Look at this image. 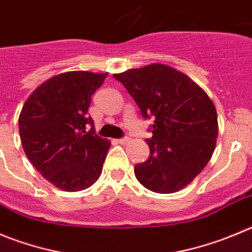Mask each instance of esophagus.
I'll return each instance as SVG.
<instances>
[{
	"label": "esophagus",
	"mask_w": 252,
	"mask_h": 252,
	"mask_svg": "<svg viewBox=\"0 0 252 252\" xmlns=\"http://www.w3.org/2000/svg\"><path fill=\"white\" fill-rule=\"evenodd\" d=\"M129 138H122V139H118L117 140V143H119V144H122V145H126V143H129Z\"/></svg>",
	"instance_id": "obj_1"
}]
</instances>
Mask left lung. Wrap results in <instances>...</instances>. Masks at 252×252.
Segmentation results:
<instances>
[{
	"instance_id": "obj_1",
	"label": "left lung",
	"mask_w": 252,
	"mask_h": 252,
	"mask_svg": "<svg viewBox=\"0 0 252 252\" xmlns=\"http://www.w3.org/2000/svg\"><path fill=\"white\" fill-rule=\"evenodd\" d=\"M140 108L154 117L147 161L134 166L138 182L159 194L184 189L213 157L218 114L206 92L185 73L161 63L113 74Z\"/></svg>"
}]
</instances>
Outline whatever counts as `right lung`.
Wrapping results in <instances>:
<instances>
[{
	"label": "right lung",
	"mask_w": 252,
	"mask_h": 252,
	"mask_svg": "<svg viewBox=\"0 0 252 252\" xmlns=\"http://www.w3.org/2000/svg\"><path fill=\"white\" fill-rule=\"evenodd\" d=\"M107 76V72L88 70L53 76L30 94L20 113L26 157L44 179L63 191L87 189L102 174L110 142L94 133L93 119L87 113L92 94Z\"/></svg>",
	"instance_id": "obj_1"
}]
</instances>
